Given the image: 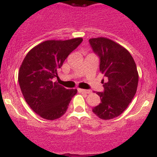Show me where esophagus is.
Wrapping results in <instances>:
<instances>
[{
    "mask_svg": "<svg viewBox=\"0 0 157 157\" xmlns=\"http://www.w3.org/2000/svg\"><path fill=\"white\" fill-rule=\"evenodd\" d=\"M79 92H81V93H85V94H90L91 90H83V89H78Z\"/></svg>",
    "mask_w": 157,
    "mask_h": 157,
    "instance_id": "1",
    "label": "esophagus"
}]
</instances>
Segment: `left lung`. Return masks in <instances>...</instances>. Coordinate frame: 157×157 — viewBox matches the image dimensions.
<instances>
[{"label": "left lung", "mask_w": 157, "mask_h": 157, "mask_svg": "<svg viewBox=\"0 0 157 157\" xmlns=\"http://www.w3.org/2000/svg\"><path fill=\"white\" fill-rule=\"evenodd\" d=\"M89 41L100 59L99 70L106 79L102 81L103 92L97 93L101 103L92 111L100 119H113L126 109L136 94V64L125 48L108 38H91Z\"/></svg>", "instance_id": "1"}]
</instances>
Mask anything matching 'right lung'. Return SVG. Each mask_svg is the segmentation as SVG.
Segmentation results:
<instances>
[{
	"instance_id": "right-lung-1",
	"label": "right lung",
	"mask_w": 157,
	"mask_h": 157,
	"mask_svg": "<svg viewBox=\"0 0 157 157\" xmlns=\"http://www.w3.org/2000/svg\"><path fill=\"white\" fill-rule=\"evenodd\" d=\"M83 39L45 40L28 53L18 71V83L24 99L34 112L46 120L66 112L77 90H67L54 81L57 71Z\"/></svg>"
}]
</instances>
